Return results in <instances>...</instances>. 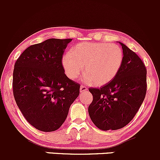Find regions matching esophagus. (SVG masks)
I'll list each match as a JSON object with an SVG mask.
<instances>
[{"instance_id": "34e87169", "label": "esophagus", "mask_w": 160, "mask_h": 160, "mask_svg": "<svg viewBox=\"0 0 160 160\" xmlns=\"http://www.w3.org/2000/svg\"><path fill=\"white\" fill-rule=\"evenodd\" d=\"M87 91V88L86 87V86H80V92L81 93H84V92H86Z\"/></svg>"}]
</instances>
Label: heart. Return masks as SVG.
I'll use <instances>...</instances> for the list:
<instances>
[{
    "instance_id": "heart-1",
    "label": "heart",
    "mask_w": 160,
    "mask_h": 160,
    "mask_svg": "<svg viewBox=\"0 0 160 160\" xmlns=\"http://www.w3.org/2000/svg\"><path fill=\"white\" fill-rule=\"evenodd\" d=\"M123 61L120 47L107 43H82L71 49L62 58L66 76L75 80L85 67L84 81L103 86L115 78Z\"/></svg>"
}]
</instances>
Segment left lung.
Listing matches in <instances>:
<instances>
[{"label": "left lung", "instance_id": "8db88e82", "mask_svg": "<svg viewBox=\"0 0 160 160\" xmlns=\"http://www.w3.org/2000/svg\"><path fill=\"white\" fill-rule=\"evenodd\" d=\"M123 61L115 78L100 88H89L92 102L88 111L99 129L117 130L131 122L144 102L147 69L138 56L122 43Z\"/></svg>", "mask_w": 160, "mask_h": 160}]
</instances>
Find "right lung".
<instances>
[{
	"instance_id": "add662e5",
	"label": "right lung",
	"mask_w": 160,
	"mask_h": 160,
	"mask_svg": "<svg viewBox=\"0 0 160 160\" xmlns=\"http://www.w3.org/2000/svg\"><path fill=\"white\" fill-rule=\"evenodd\" d=\"M71 40L51 38L30 46L14 65L16 104L28 122L40 131L61 127L80 94V85L66 76L62 62Z\"/></svg>"
}]
</instances>
